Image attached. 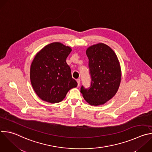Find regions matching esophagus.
I'll return each mask as SVG.
<instances>
[{"label": "esophagus", "mask_w": 152, "mask_h": 152, "mask_svg": "<svg viewBox=\"0 0 152 152\" xmlns=\"http://www.w3.org/2000/svg\"><path fill=\"white\" fill-rule=\"evenodd\" d=\"M76 81H77V85H78V86L80 85V80L79 79H77L76 80Z\"/></svg>", "instance_id": "1"}]
</instances>
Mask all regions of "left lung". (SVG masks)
<instances>
[{"instance_id": "left-lung-1", "label": "left lung", "mask_w": 152, "mask_h": 152, "mask_svg": "<svg viewBox=\"0 0 152 152\" xmlns=\"http://www.w3.org/2000/svg\"><path fill=\"white\" fill-rule=\"evenodd\" d=\"M86 54L91 82L87 89L82 85L80 92L90 105H102L113 97L118 90L121 80L120 64L112 49L103 43L91 46Z\"/></svg>"}]
</instances>
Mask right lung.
I'll use <instances>...</instances> for the list:
<instances>
[{
    "instance_id": "obj_1",
    "label": "right lung",
    "mask_w": 152,
    "mask_h": 152,
    "mask_svg": "<svg viewBox=\"0 0 152 152\" xmlns=\"http://www.w3.org/2000/svg\"><path fill=\"white\" fill-rule=\"evenodd\" d=\"M72 51L60 42L45 46L36 55L30 67V81L38 96L50 103H59L77 85L66 58Z\"/></svg>"
}]
</instances>
